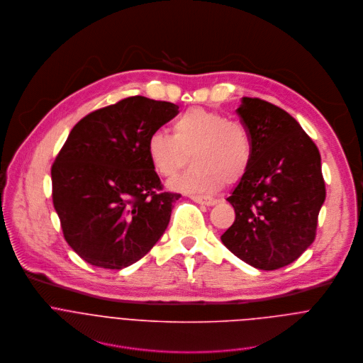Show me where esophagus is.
Instances as JSON below:
<instances>
[{"label":"esophagus","instance_id":"esophagus-1","mask_svg":"<svg viewBox=\"0 0 363 363\" xmlns=\"http://www.w3.org/2000/svg\"><path fill=\"white\" fill-rule=\"evenodd\" d=\"M191 200L196 201V203H199V204L207 206V207L217 204V200L213 199V197H208V196H191Z\"/></svg>","mask_w":363,"mask_h":363}]
</instances>
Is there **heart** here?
I'll list each match as a JSON object with an SVG mask.
<instances>
[{"label": "heart", "instance_id": "b5f03b06", "mask_svg": "<svg viewBox=\"0 0 363 363\" xmlns=\"http://www.w3.org/2000/svg\"><path fill=\"white\" fill-rule=\"evenodd\" d=\"M172 132H153L146 142L147 159L160 177L176 174L187 155L193 153L194 166L170 182L172 190L187 194L214 193L224 182L237 183L247 174L252 142L241 122L194 108L173 122Z\"/></svg>", "mask_w": 363, "mask_h": 363}]
</instances>
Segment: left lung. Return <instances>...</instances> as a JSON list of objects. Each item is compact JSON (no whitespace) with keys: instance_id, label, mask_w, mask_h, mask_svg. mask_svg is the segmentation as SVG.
Segmentation results:
<instances>
[{"instance_id":"obj_1","label":"left lung","mask_w":363,"mask_h":363,"mask_svg":"<svg viewBox=\"0 0 363 363\" xmlns=\"http://www.w3.org/2000/svg\"><path fill=\"white\" fill-rule=\"evenodd\" d=\"M237 113L251 136L252 159L227 199L235 220L221 241L251 267L278 269L315 240L326 196L320 155L301 125L269 102L242 98Z\"/></svg>"}]
</instances>
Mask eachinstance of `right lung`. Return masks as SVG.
I'll return each instance as SVG.
<instances>
[{"mask_svg": "<svg viewBox=\"0 0 363 363\" xmlns=\"http://www.w3.org/2000/svg\"><path fill=\"white\" fill-rule=\"evenodd\" d=\"M179 113L170 102L130 96L71 130L51 169L64 237L86 262L122 269L160 240L180 194L159 193L147 138Z\"/></svg>", "mask_w": 363, "mask_h": 363, "instance_id": "1", "label": "right lung"}]
</instances>
